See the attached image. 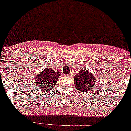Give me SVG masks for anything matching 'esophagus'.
<instances>
[{
  "mask_svg": "<svg viewBox=\"0 0 131 131\" xmlns=\"http://www.w3.org/2000/svg\"><path fill=\"white\" fill-rule=\"evenodd\" d=\"M67 76H68V77H70V74H67Z\"/></svg>",
  "mask_w": 131,
  "mask_h": 131,
  "instance_id": "esophagus-1",
  "label": "esophagus"
}]
</instances>
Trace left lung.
Wrapping results in <instances>:
<instances>
[{
  "label": "left lung",
  "mask_w": 131,
  "mask_h": 131,
  "mask_svg": "<svg viewBox=\"0 0 131 131\" xmlns=\"http://www.w3.org/2000/svg\"><path fill=\"white\" fill-rule=\"evenodd\" d=\"M74 81L75 89L84 93L91 90L96 82L93 74L84 69L80 70L79 73L74 76Z\"/></svg>",
  "instance_id": "8db88e82"
}]
</instances>
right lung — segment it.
Returning a JSON list of instances; mask_svg holds the SVG:
<instances>
[{"label": "right lung", "mask_w": 131, "mask_h": 131, "mask_svg": "<svg viewBox=\"0 0 131 131\" xmlns=\"http://www.w3.org/2000/svg\"><path fill=\"white\" fill-rule=\"evenodd\" d=\"M60 75L59 71H55L51 68H46L35 77L36 85L43 92L50 91L56 85Z\"/></svg>", "instance_id": "1"}]
</instances>
